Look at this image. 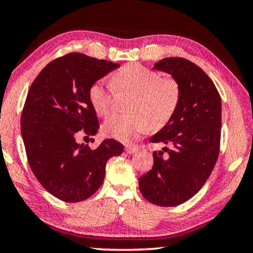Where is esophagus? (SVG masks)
Wrapping results in <instances>:
<instances>
[{
    "instance_id": "obj_1",
    "label": "esophagus",
    "mask_w": 253,
    "mask_h": 253,
    "mask_svg": "<svg viewBox=\"0 0 253 253\" xmlns=\"http://www.w3.org/2000/svg\"><path fill=\"white\" fill-rule=\"evenodd\" d=\"M125 147H126V152L128 153V154H134V153H136L137 149H139V147L133 145V143H127Z\"/></svg>"
}]
</instances>
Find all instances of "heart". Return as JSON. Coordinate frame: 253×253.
<instances>
[{"label":"heart","mask_w":253,"mask_h":253,"mask_svg":"<svg viewBox=\"0 0 253 253\" xmlns=\"http://www.w3.org/2000/svg\"><path fill=\"white\" fill-rule=\"evenodd\" d=\"M116 89L132 92L129 111L114 116L104 125V132L121 141H129L152 127H165L174 116L181 99L177 81L139 64H127L112 76V84L97 82L89 87L91 105L99 116L108 117L114 111Z\"/></svg>","instance_id":"heart-1"}]
</instances>
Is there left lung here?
<instances>
[{"label": "left lung", "mask_w": 253, "mask_h": 253, "mask_svg": "<svg viewBox=\"0 0 253 253\" xmlns=\"http://www.w3.org/2000/svg\"><path fill=\"white\" fill-rule=\"evenodd\" d=\"M155 70L177 81L181 99L170 121L150 137L167 145L153 153V168L139 178L147 201L175 207L200 191L219 154L222 103L211 79L196 64L181 57L164 58Z\"/></svg>", "instance_id": "obj_1"}]
</instances>
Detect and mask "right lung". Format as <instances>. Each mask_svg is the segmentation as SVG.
I'll use <instances>...</instances> for the list:
<instances>
[{
  "label": "right lung",
  "mask_w": 253,
  "mask_h": 253,
  "mask_svg": "<svg viewBox=\"0 0 253 253\" xmlns=\"http://www.w3.org/2000/svg\"><path fill=\"white\" fill-rule=\"evenodd\" d=\"M119 66L72 52L47 64L29 89L21 117L29 165L44 189L64 202L91 197L103 184L108 160L124 152L114 139L95 149L77 142L99 129L89 87Z\"/></svg>",
  "instance_id": "obj_1"
}]
</instances>
